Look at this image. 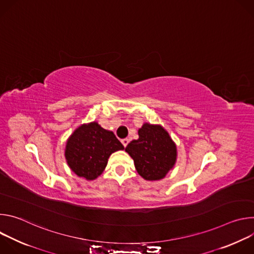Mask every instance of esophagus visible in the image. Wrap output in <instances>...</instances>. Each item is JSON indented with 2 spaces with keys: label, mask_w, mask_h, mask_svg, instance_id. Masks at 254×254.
Returning <instances> with one entry per match:
<instances>
[{
  "label": "esophagus",
  "mask_w": 254,
  "mask_h": 254,
  "mask_svg": "<svg viewBox=\"0 0 254 254\" xmlns=\"http://www.w3.org/2000/svg\"><path fill=\"white\" fill-rule=\"evenodd\" d=\"M128 142H129V139H128V138H124V139H122V143L124 144L125 148L127 146Z\"/></svg>",
  "instance_id": "esophagus-1"
}]
</instances>
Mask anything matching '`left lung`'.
Instances as JSON below:
<instances>
[{"mask_svg": "<svg viewBox=\"0 0 254 254\" xmlns=\"http://www.w3.org/2000/svg\"><path fill=\"white\" fill-rule=\"evenodd\" d=\"M126 152L132 158L137 173L146 180L163 179L176 162V144L161 126L144 124L138 138L131 140Z\"/></svg>", "mask_w": 254, "mask_h": 254, "instance_id": "left-lung-1", "label": "left lung"}]
</instances>
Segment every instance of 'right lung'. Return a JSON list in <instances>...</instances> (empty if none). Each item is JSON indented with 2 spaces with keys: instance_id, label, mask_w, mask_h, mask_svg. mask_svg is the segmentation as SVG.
<instances>
[{
  "instance_id": "add662e5",
  "label": "right lung",
  "mask_w": 254,
  "mask_h": 254,
  "mask_svg": "<svg viewBox=\"0 0 254 254\" xmlns=\"http://www.w3.org/2000/svg\"><path fill=\"white\" fill-rule=\"evenodd\" d=\"M120 150H124V146L113 131L91 123L72 133L66 143L65 157L77 176L94 180L105 169L110 156Z\"/></svg>"
}]
</instances>
